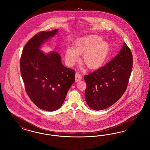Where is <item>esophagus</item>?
Wrapping results in <instances>:
<instances>
[{
  "label": "esophagus",
  "mask_w": 150,
  "mask_h": 150,
  "mask_svg": "<svg viewBox=\"0 0 150 150\" xmlns=\"http://www.w3.org/2000/svg\"><path fill=\"white\" fill-rule=\"evenodd\" d=\"M82 79V76L79 72H77L75 74V79L76 82H78Z\"/></svg>",
  "instance_id": "34e87169"
}]
</instances>
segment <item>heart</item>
Returning a JSON list of instances; mask_svg holds the SVG:
<instances>
[{
    "mask_svg": "<svg viewBox=\"0 0 150 150\" xmlns=\"http://www.w3.org/2000/svg\"><path fill=\"white\" fill-rule=\"evenodd\" d=\"M98 35H89L77 40L73 43V48H67L66 59L69 66H73L78 61V56L83 54L82 61L90 69L100 68L105 61L110 51L107 42L102 40Z\"/></svg>",
    "mask_w": 150,
    "mask_h": 150,
    "instance_id": "obj_1",
    "label": "heart"
}]
</instances>
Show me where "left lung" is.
Segmentation results:
<instances>
[{
  "mask_svg": "<svg viewBox=\"0 0 150 150\" xmlns=\"http://www.w3.org/2000/svg\"><path fill=\"white\" fill-rule=\"evenodd\" d=\"M133 66L131 51L125 43L118 54L105 66L84 76L87 84L85 99L87 105L96 111L115 103L127 87Z\"/></svg>",
  "mask_w": 150,
  "mask_h": 150,
  "instance_id": "obj_1",
  "label": "left lung"
}]
</instances>
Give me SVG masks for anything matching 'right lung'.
<instances>
[{"label":"right lung","mask_w":150,"mask_h":150,"mask_svg":"<svg viewBox=\"0 0 150 150\" xmlns=\"http://www.w3.org/2000/svg\"><path fill=\"white\" fill-rule=\"evenodd\" d=\"M57 32L42 31L35 35L25 45L20 61L27 93L34 105L45 111L59 108L75 81L74 71L63 65L58 52L45 54L39 49Z\"/></svg>","instance_id":"obj_1"}]
</instances>
